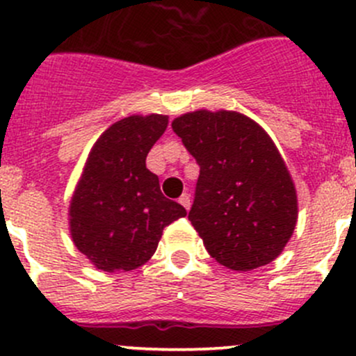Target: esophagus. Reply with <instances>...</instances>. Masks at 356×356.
<instances>
[{
  "mask_svg": "<svg viewBox=\"0 0 356 356\" xmlns=\"http://www.w3.org/2000/svg\"><path fill=\"white\" fill-rule=\"evenodd\" d=\"M179 203H181L186 209H189L191 208V197L188 196V194H182V196L179 197Z\"/></svg>",
  "mask_w": 356,
  "mask_h": 356,
  "instance_id": "esophagus-1",
  "label": "esophagus"
}]
</instances>
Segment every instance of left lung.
<instances>
[{
  "label": "left lung",
  "instance_id": "1",
  "mask_svg": "<svg viewBox=\"0 0 356 356\" xmlns=\"http://www.w3.org/2000/svg\"><path fill=\"white\" fill-rule=\"evenodd\" d=\"M172 129L200 165L189 220L209 256L234 271L275 261L297 225V191L269 134L235 111L188 112Z\"/></svg>",
  "mask_w": 356,
  "mask_h": 356
}]
</instances>
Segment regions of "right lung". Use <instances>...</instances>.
<instances>
[{
  "instance_id": "right-lung-1",
  "label": "right lung",
  "mask_w": 356,
  "mask_h": 356,
  "mask_svg": "<svg viewBox=\"0 0 356 356\" xmlns=\"http://www.w3.org/2000/svg\"><path fill=\"white\" fill-rule=\"evenodd\" d=\"M162 114L129 115L100 134L70 203L73 244L97 269L131 271L155 254L162 232L186 209L167 200L147 155L165 133Z\"/></svg>"
}]
</instances>
